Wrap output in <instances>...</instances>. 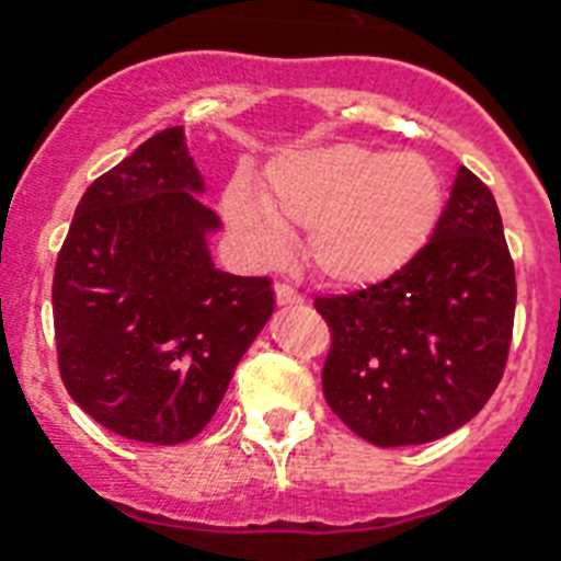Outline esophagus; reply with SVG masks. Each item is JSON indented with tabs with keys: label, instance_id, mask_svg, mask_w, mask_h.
<instances>
[{
	"label": "esophagus",
	"instance_id": "34e87169",
	"mask_svg": "<svg viewBox=\"0 0 561 561\" xmlns=\"http://www.w3.org/2000/svg\"><path fill=\"white\" fill-rule=\"evenodd\" d=\"M273 290H276V302H279V306H299V302H302V297H299L297 290L290 288V285H285V282H276Z\"/></svg>",
	"mask_w": 561,
	"mask_h": 561
}]
</instances>
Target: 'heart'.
<instances>
[{
  "label": "heart",
  "instance_id": "1",
  "mask_svg": "<svg viewBox=\"0 0 561 561\" xmlns=\"http://www.w3.org/2000/svg\"><path fill=\"white\" fill-rule=\"evenodd\" d=\"M443 211V180L419 153L355 142L290 151L267 169L259 197L229 188L224 218L255 255L282 232H306L302 259L320 279L364 288L401 271Z\"/></svg>",
  "mask_w": 561,
  "mask_h": 561
}]
</instances>
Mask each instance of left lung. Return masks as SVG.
<instances>
[{"instance_id":"1","label":"left lung","mask_w":561,"mask_h":561,"mask_svg":"<svg viewBox=\"0 0 561 561\" xmlns=\"http://www.w3.org/2000/svg\"><path fill=\"white\" fill-rule=\"evenodd\" d=\"M332 325L329 408L381 448L434 443L480 413L506 367L515 267L501 211L469 169L431 241L390 279L320 297Z\"/></svg>"}]
</instances>
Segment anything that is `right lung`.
I'll return each mask as SVG.
<instances>
[{
    "label": "right lung",
    "mask_w": 561,
    "mask_h": 561,
    "mask_svg": "<svg viewBox=\"0 0 561 561\" xmlns=\"http://www.w3.org/2000/svg\"><path fill=\"white\" fill-rule=\"evenodd\" d=\"M203 192L186 130H160L83 192L57 255L60 378L78 408L136 443L201 434L273 314L271 279L211 262L220 220Z\"/></svg>",
    "instance_id": "right-lung-1"
}]
</instances>
